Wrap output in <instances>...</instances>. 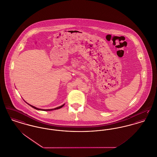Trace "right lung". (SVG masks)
<instances>
[{"label":"right lung","instance_id":"1","mask_svg":"<svg viewBox=\"0 0 157 157\" xmlns=\"http://www.w3.org/2000/svg\"><path fill=\"white\" fill-rule=\"evenodd\" d=\"M64 105L65 104H63V105H61V106H60V107H57V108H55V109H49V110H41V109H38L37 107H34V106H33V105H29L30 106H31L33 108H34V109H36V110H43V111H50V110H56V109H60V108H62L63 106H64Z\"/></svg>","mask_w":157,"mask_h":157}]
</instances>
